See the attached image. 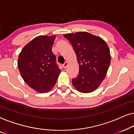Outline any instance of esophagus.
Segmentation results:
<instances>
[{"label": "esophagus", "mask_w": 134, "mask_h": 134, "mask_svg": "<svg viewBox=\"0 0 134 134\" xmlns=\"http://www.w3.org/2000/svg\"><path fill=\"white\" fill-rule=\"evenodd\" d=\"M67 66H68V63L67 62H65V63L63 65V67L64 68H66L67 67Z\"/></svg>", "instance_id": "obj_1"}]
</instances>
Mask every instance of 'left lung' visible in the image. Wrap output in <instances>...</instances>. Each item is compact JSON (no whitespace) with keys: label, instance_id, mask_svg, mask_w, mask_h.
I'll use <instances>...</instances> for the list:
<instances>
[{"label":"left lung","instance_id":"left-lung-1","mask_svg":"<svg viewBox=\"0 0 134 134\" xmlns=\"http://www.w3.org/2000/svg\"><path fill=\"white\" fill-rule=\"evenodd\" d=\"M72 44L79 64V72L72 79L81 93L94 91L106 76L111 61L109 46L102 38L86 32L64 35Z\"/></svg>","mask_w":134,"mask_h":134}]
</instances>
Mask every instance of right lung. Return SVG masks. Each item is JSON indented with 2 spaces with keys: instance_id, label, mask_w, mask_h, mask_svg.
<instances>
[{
  "instance_id": "right-lung-1",
  "label": "right lung",
  "mask_w": 134,
  "mask_h": 134,
  "mask_svg": "<svg viewBox=\"0 0 134 134\" xmlns=\"http://www.w3.org/2000/svg\"><path fill=\"white\" fill-rule=\"evenodd\" d=\"M55 36H38L23 49L18 58V69L29 87L38 92H47L56 83L61 70L52 47Z\"/></svg>"
}]
</instances>
